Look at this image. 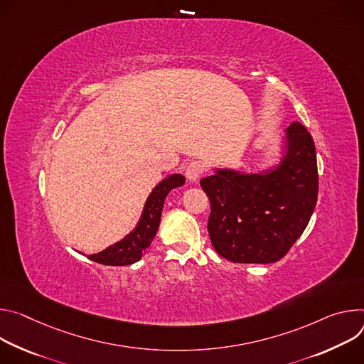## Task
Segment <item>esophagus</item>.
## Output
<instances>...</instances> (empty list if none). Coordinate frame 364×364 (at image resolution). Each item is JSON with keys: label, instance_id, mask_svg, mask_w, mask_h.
Masks as SVG:
<instances>
[{"label": "esophagus", "instance_id": "esophagus-1", "mask_svg": "<svg viewBox=\"0 0 364 364\" xmlns=\"http://www.w3.org/2000/svg\"><path fill=\"white\" fill-rule=\"evenodd\" d=\"M203 171H204V168H203V165L199 164V161H196V160H192L191 164L186 166V179L189 181V182H196L198 179H199V176L203 175Z\"/></svg>", "mask_w": 364, "mask_h": 364}]
</instances>
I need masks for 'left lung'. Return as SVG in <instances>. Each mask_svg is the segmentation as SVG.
<instances>
[{
    "mask_svg": "<svg viewBox=\"0 0 364 364\" xmlns=\"http://www.w3.org/2000/svg\"><path fill=\"white\" fill-rule=\"evenodd\" d=\"M280 140L277 164L259 172L217 168L200 179L211 214L208 232L215 252L234 263H273L306 228L316 205L315 144L301 123Z\"/></svg>",
    "mask_w": 364,
    "mask_h": 364,
    "instance_id": "1",
    "label": "left lung"
}]
</instances>
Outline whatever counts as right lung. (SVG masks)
<instances>
[{"mask_svg": "<svg viewBox=\"0 0 364 364\" xmlns=\"http://www.w3.org/2000/svg\"><path fill=\"white\" fill-rule=\"evenodd\" d=\"M183 183L185 176L179 173H172L160 181L147 196L143 213L133 231L102 252L90 255L88 259L107 266H127L139 262L147 252L157 232L161 210H164L168 193Z\"/></svg>", "mask_w": 364, "mask_h": 364, "instance_id": "right-lung-1", "label": "right lung"}]
</instances>
